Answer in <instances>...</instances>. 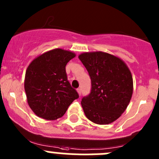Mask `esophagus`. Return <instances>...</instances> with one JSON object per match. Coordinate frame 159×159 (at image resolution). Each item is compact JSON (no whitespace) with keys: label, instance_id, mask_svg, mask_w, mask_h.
Segmentation results:
<instances>
[{"label":"esophagus","instance_id":"esophagus-1","mask_svg":"<svg viewBox=\"0 0 159 159\" xmlns=\"http://www.w3.org/2000/svg\"><path fill=\"white\" fill-rule=\"evenodd\" d=\"M77 91H78V94H79V95H81V88H78V89H77Z\"/></svg>","mask_w":159,"mask_h":159}]
</instances>
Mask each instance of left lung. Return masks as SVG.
I'll use <instances>...</instances> for the list:
<instances>
[{
	"label": "left lung",
	"mask_w": 159,
	"mask_h": 159,
	"mask_svg": "<svg viewBox=\"0 0 159 159\" xmlns=\"http://www.w3.org/2000/svg\"><path fill=\"white\" fill-rule=\"evenodd\" d=\"M91 78L89 94L81 99L86 117L92 122L107 125L118 119L131 98L133 79L123 61L108 53H84L78 56Z\"/></svg>",
	"instance_id": "left-lung-1"
}]
</instances>
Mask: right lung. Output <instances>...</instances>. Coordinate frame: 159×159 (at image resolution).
I'll list each match as a JSON object with an SVG mask.
<instances>
[{
	"instance_id": "right-lung-1",
	"label": "right lung",
	"mask_w": 159,
	"mask_h": 159,
	"mask_svg": "<svg viewBox=\"0 0 159 159\" xmlns=\"http://www.w3.org/2000/svg\"><path fill=\"white\" fill-rule=\"evenodd\" d=\"M74 53L51 50L35 58L25 74V89L28 105L38 117L56 120L63 116L79 95L67 76V64Z\"/></svg>"
}]
</instances>
